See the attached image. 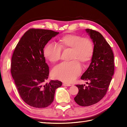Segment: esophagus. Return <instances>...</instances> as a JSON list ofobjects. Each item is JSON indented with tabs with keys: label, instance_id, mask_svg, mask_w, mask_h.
<instances>
[{
	"label": "esophagus",
	"instance_id": "obj_1",
	"mask_svg": "<svg viewBox=\"0 0 127 127\" xmlns=\"http://www.w3.org/2000/svg\"><path fill=\"white\" fill-rule=\"evenodd\" d=\"M63 85L64 86H70L71 85L70 84H67V83H64Z\"/></svg>",
	"mask_w": 127,
	"mask_h": 127
}]
</instances>
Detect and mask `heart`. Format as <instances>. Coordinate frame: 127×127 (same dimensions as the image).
Returning a JSON list of instances; mask_svg holds the SVG:
<instances>
[{
	"mask_svg": "<svg viewBox=\"0 0 127 127\" xmlns=\"http://www.w3.org/2000/svg\"><path fill=\"white\" fill-rule=\"evenodd\" d=\"M71 49L69 62L63 63L54 67L52 76L55 78L70 83L80 74L82 68L79 63L86 64L94 55V45L87 37L73 34H67L60 37L58 45L48 43L43 50L44 56L50 62L55 63L61 59V49Z\"/></svg>",
	"mask_w": 127,
	"mask_h": 127,
	"instance_id": "1",
	"label": "heart"
}]
</instances>
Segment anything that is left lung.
I'll return each instance as SVG.
<instances>
[{
	"mask_svg": "<svg viewBox=\"0 0 127 127\" xmlns=\"http://www.w3.org/2000/svg\"><path fill=\"white\" fill-rule=\"evenodd\" d=\"M94 44L92 62L81 78L90 83L88 86L76 85L78 93L74 98L80 106L97 103L106 95L114 71V55L109 44L102 34L95 30L86 29Z\"/></svg>",
	"mask_w": 127,
	"mask_h": 127,
	"instance_id": "obj_1",
	"label": "left lung"
}]
</instances>
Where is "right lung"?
<instances>
[{
  "instance_id": "right-lung-1",
  "label": "right lung",
  "mask_w": 127,
  "mask_h": 127,
  "mask_svg": "<svg viewBox=\"0 0 127 127\" xmlns=\"http://www.w3.org/2000/svg\"><path fill=\"white\" fill-rule=\"evenodd\" d=\"M59 33L52 30L30 29L15 48L10 71L18 93L26 104L44 108L53 101L55 91L62 85L58 80L43 85L49 69L43 54L45 45Z\"/></svg>"
}]
</instances>
